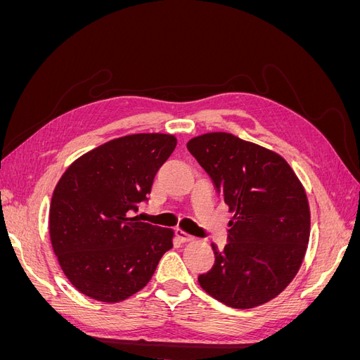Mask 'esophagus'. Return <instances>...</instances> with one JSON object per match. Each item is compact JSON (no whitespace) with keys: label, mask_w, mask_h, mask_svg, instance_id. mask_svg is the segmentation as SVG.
I'll return each instance as SVG.
<instances>
[{"label":"esophagus","mask_w":360,"mask_h":360,"mask_svg":"<svg viewBox=\"0 0 360 360\" xmlns=\"http://www.w3.org/2000/svg\"><path fill=\"white\" fill-rule=\"evenodd\" d=\"M176 236H177L179 240L183 242V243H188V242H193V240H195L193 236H191V234H188V233H184V231H181V230H177V231H176Z\"/></svg>","instance_id":"esophagus-1"}]
</instances>
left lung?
Returning <instances> with one entry per match:
<instances>
[{
	"instance_id": "obj_1",
	"label": "left lung",
	"mask_w": 360,
	"mask_h": 360,
	"mask_svg": "<svg viewBox=\"0 0 360 360\" xmlns=\"http://www.w3.org/2000/svg\"><path fill=\"white\" fill-rule=\"evenodd\" d=\"M216 192L234 212L214 264L198 276L201 288L228 307L263 304L292 281L309 242L307 193L287 160L271 150L225 132L188 143Z\"/></svg>"
}]
</instances>
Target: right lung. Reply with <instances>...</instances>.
I'll list each match as a JSON object with an SVG mask.
<instances>
[{
    "instance_id": "1",
    "label": "right lung",
    "mask_w": 360,
    "mask_h": 360,
    "mask_svg": "<svg viewBox=\"0 0 360 360\" xmlns=\"http://www.w3.org/2000/svg\"><path fill=\"white\" fill-rule=\"evenodd\" d=\"M177 146L174 135L136 134L89 151L63 174L52 193L49 236L70 284L115 303L144 288L174 231L139 222L158 169Z\"/></svg>"
}]
</instances>
